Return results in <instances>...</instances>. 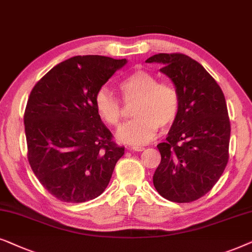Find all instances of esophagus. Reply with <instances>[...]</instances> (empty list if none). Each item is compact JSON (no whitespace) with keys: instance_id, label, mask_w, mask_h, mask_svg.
Listing matches in <instances>:
<instances>
[{"instance_id":"esophagus-1","label":"esophagus","mask_w":252,"mask_h":252,"mask_svg":"<svg viewBox=\"0 0 252 252\" xmlns=\"http://www.w3.org/2000/svg\"><path fill=\"white\" fill-rule=\"evenodd\" d=\"M130 149H131L132 151H137V152H140V151L145 150V147H143V146H131Z\"/></svg>"}]
</instances>
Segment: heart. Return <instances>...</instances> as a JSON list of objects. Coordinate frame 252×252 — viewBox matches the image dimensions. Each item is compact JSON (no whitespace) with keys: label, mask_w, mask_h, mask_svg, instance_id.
<instances>
[{"label":"heart","mask_w":252,"mask_h":252,"mask_svg":"<svg viewBox=\"0 0 252 252\" xmlns=\"http://www.w3.org/2000/svg\"><path fill=\"white\" fill-rule=\"evenodd\" d=\"M120 90L124 101L136 100V105L132 109L135 119L121 126L116 132L119 142L144 145L154 138L159 126L166 128L175 121L180 108V96L170 84L158 83L150 72L136 70L121 80ZM94 107L107 126H119L123 116L122 106L107 87H101L95 93Z\"/></svg>","instance_id":"obj_1"}]
</instances>
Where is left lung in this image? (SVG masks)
I'll list each match as a JSON object with an SVG mask.
<instances>
[{
    "mask_svg": "<svg viewBox=\"0 0 252 252\" xmlns=\"http://www.w3.org/2000/svg\"><path fill=\"white\" fill-rule=\"evenodd\" d=\"M146 62L162 65L160 71L180 96L166 142L157 146L161 161L154 188L170 202H193L212 189L227 166L230 123L224 95L204 66L184 54L160 53Z\"/></svg>",
    "mask_w": 252,
    "mask_h": 252,
    "instance_id": "obj_1",
    "label": "left lung"
}]
</instances>
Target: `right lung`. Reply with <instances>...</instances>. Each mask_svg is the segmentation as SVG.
<instances>
[{
    "instance_id": "1",
    "label": "right lung",
    "mask_w": 252,
    "mask_h": 252,
    "mask_svg": "<svg viewBox=\"0 0 252 252\" xmlns=\"http://www.w3.org/2000/svg\"><path fill=\"white\" fill-rule=\"evenodd\" d=\"M126 62L73 56L50 69L29 96L24 114L29 162L43 188L62 202L100 196L124 154L96 113L94 96Z\"/></svg>"
}]
</instances>
